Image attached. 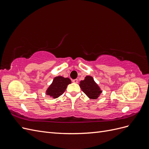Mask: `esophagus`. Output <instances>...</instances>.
Returning a JSON list of instances; mask_svg holds the SVG:
<instances>
[{
    "mask_svg": "<svg viewBox=\"0 0 149 149\" xmlns=\"http://www.w3.org/2000/svg\"><path fill=\"white\" fill-rule=\"evenodd\" d=\"M72 81H73V82L74 83H77L78 81V79H74L72 80Z\"/></svg>",
    "mask_w": 149,
    "mask_h": 149,
    "instance_id": "1",
    "label": "esophagus"
}]
</instances>
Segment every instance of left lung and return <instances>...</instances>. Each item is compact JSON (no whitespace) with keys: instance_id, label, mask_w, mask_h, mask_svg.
Returning a JSON list of instances; mask_svg holds the SVG:
<instances>
[{"instance_id":"1","label":"left lung","mask_w":149,"mask_h":149,"mask_svg":"<svg viewBox=\"0 0 149 149\" xmlns=\"http://www.w3.org/2000/svg\"><path fill=\"white\" fill-rule=\"evenodd\" d=\"M79 86L83 93L92 100L97 99L102 93L100 88L94 81L92 76H86L84 80L81 81Z\"/></svg>"}]
</instances>
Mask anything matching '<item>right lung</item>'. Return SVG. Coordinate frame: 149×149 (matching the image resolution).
I'll use <instances>...</instances> for the list:
<instances>
[{"instance_id":"add662e5","label":"right lung","mask_w":149,"mask_h":149,"mask_svg":"<svg viewBox=\"0 0 149 149\" xmlns=\"http://www.w3.org/2000/svg\"><path fill=\"white\" fill-rule=\"evenodd\" d=\"M71 83V80L68 78L56 76L47 89V94L53 98H57L63 94L67 86Z\"/></svg>"}]
</instances>
